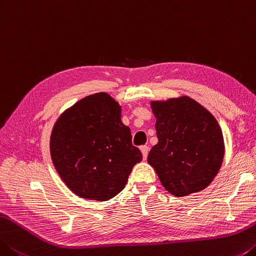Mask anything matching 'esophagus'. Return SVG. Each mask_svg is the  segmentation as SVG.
<instances>
[{"instance_id":"34e87169","label":"esophagus","mask_w":256,"mask_h":256,"mask_svg":"<svg viewBox=\"0 0 256 256\" xmlns=\"http://www.w3.org/2000/svg\"><path fill=\"white\" fill-rule=\"evenodd\" d=\"M140 150H142V154H143L144 161H146V158H148V148L146 145L140 146Z\"/></svg>"}]
</instances>
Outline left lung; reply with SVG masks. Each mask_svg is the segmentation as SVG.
<instances>
[{
    "instance_id": "left-lung-1",
    "label": "left lung",
    "mask_w": 256,
    "mask_h": 256,
    "mask_svg": "<svg viewBox=\"0 0 256 256\" xmlns=\"http://www.w3.org/2000/svg\"><path fill=\"white\" fill-rule=\"evenodd\" d=\"M158 144L148 162L162 186L176 198L206 188L224 156L222 130L212 113L190 96L150 100Z\"/></svg>"
}]
</instances>
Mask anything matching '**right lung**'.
Segmentation results:
<instances>
[{
	"label": "right lung",
	"instance_id": "1",
	"mask_svg": "<svg viewBox=\"0 0 256 256\" xmlns=\"http://www.w3.org/2000/svg\"><path fill=\"white\" fill-rule=\"evenodd\" d=\"M50 150L66 187L100 202L119 194L143 158L132 144L130 128L121 121L120 104L104 92L79 100L58 116Z\"/></svg>",
	"mask_w": 256,
	"mask_h": 256
}]
</instances>
